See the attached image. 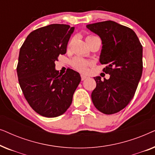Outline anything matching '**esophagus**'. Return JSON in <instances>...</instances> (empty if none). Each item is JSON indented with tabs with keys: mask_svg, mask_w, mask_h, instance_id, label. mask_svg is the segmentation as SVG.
Listing matches in <instances>:
<instances>
[{
	"mask_svg": "<svg viewBox=\"0 0 155 155\" xmlns=\"http://www.w3.org/2000/svg\"><path fill=\"white\" fill-rule=\"evenodd\" d=\"M87 78V76L84 75H81V80H84L86 79Z\"/></svg>",
	"mask_w": 155,
	"mask_h": 155,
	"instance_id": "1",
	"label": "esophagus"
}]
</instances>
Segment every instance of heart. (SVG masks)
<instances>
[{
	"label": "heart",
	"mask_w": 155,
	"mask_h": 155,
	"mask_svg": "<svg viewBox=\"0 0 155 155\" xmlns=\"http://www.w3.org/2000/svg\"><path fill=\"white\" fill-rule=\"evenodd\" d=\"M94 36H89V37H87L86 39H89V38L94 37ZM72 64H73V67L76 68L78 71L84 72L87 70V67L89 64L88 61L84 60V59L80 58V57H77V58H74L73 61H72Z\"/></svg>",
	"instance_id": "1"
}]
</instances>
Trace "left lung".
Returning <instances> with one entry per match:
<instances>
[{
  "instance_id": "8db88e82",
  "label": "left lung",
  "mask_w": 155,
  "mask_h": 155,
  "mask_svg": "<svg viewBox=\"0 0 155 155\" xmlns=\"http://www.w3.org/2000/svg\"><path fill=\"white\" fill-rule=\"evenodd\" d=\"M87 28L101 38L102 47L99 62L110 75L101 80L94 77L96 88L92 91L94 107L105 114L124 109L134 96L143 73V46L135 31L114 21L87 25Z\"/></svg>"
}]
</instances>
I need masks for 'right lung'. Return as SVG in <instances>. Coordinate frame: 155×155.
Segmentation results:
<instances>
[{"instance_id":"right-lung-1","label":"right lung","mask_w":155,"mask_h":155,"mask_svg":"<svg viewBox=\"0 0 155 155\" xmlns=\"http://www.w3.org/2000/svg\"><path fill=\"white\" fill-rule=\"evenodd\" d=\"M75 27L53 24L31 31L20 50L17 67L18 81L30 107L41 116L57 117L71 106L74 92L81 81L72 69L61 75L55 61L66 53Z\"/></svg>"}]
</instances>
